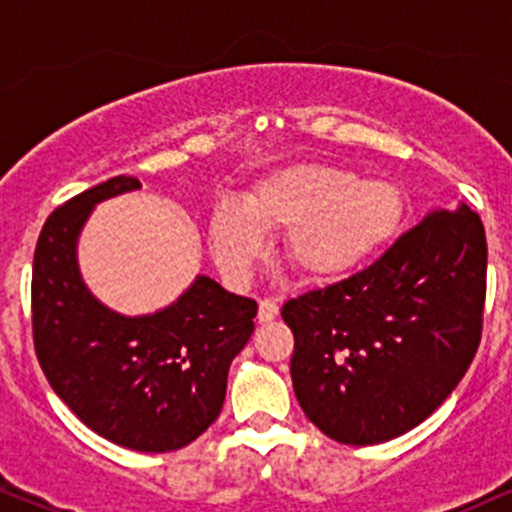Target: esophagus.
<instances>
[{
  "instance_id": "esophagus-1",
  "label": "esophagus",
  "mask_w": 512,
  "mask_h": 512,
  "mask_svg": "<svg viewBox=\"0 0 512 512\" xmlns=\"http://www.w3.org/2000/svg\"><path fill=\"white\" fill-rule=\"evenodd\" d=\"M276 315H279V305H276V301H272V298H262L260 310H257V320L272 322Z\"/></svg>"
}]
</instances>
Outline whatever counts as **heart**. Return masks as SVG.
Wrapping results in <instances>:
<instances>
[{
	"label": "heart",
	"instance_id": "obj_1",
	"mask_svg": "<svg viewBox=\"0 0 512 512\" xmlns=\"http://www.w3.org/2000/svg\"><path fill=\"white\" fill-rule=\"evenodd\" d=\"M407 199L397 182L361 178L332 163H291L262 175L245 204L221 202L209 216V248L221 272L243 281L264 233L286 231L284 260L308 281L356 272L397 238Z\"/></svg>",
	"mask_w": 512,
	"mask_h": 512
}]
</instances>
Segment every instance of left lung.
I'll return each mask as SVG.
<instances>
[{
	"label": "left lung",
	"mask_w": 512,
	"mask_h": 512,
	"mask_svg": "<svg viewBox=\"0 0 512 512\" xmlns=\"http://www.w3.org/2000/svg\"><path fill=\"white\" fill-rule=\"evenodd\" d=\"M486 233L477 211H433L349 279L291 298V380L325 436L375 445L448 399L481 342Z\"/></svg>",
	"instance_id": "1"
}]
</instances>
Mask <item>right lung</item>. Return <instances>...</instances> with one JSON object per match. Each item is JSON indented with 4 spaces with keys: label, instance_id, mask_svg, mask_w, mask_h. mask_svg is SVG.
<instances>
[{
    "label": "right lung",
    "instance_id": "add662e5",
    "mask_svg": "<svg viewBox=\"0 0 512 512\" xmlns=\"http://www.w3.org/2000/svg\"><path fill=\"white\" fill-rule=\"evenodd\" d=\"M139 187L117 175L48 216L33 255V344L50 387L91 431L129 450L170 452L219 416L257 303L209 276L154 315L98 303L81 281L76 240L98 202Z\"/></svg>",
    "mask_w": 512,
    "mask_h": 512
}]
</instances>
